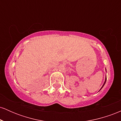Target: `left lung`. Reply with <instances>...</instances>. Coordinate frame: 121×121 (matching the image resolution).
Segmentation results:
<instances>
[{
    "mask_svg": "<svg viewBox=\"0 0 121 121\" xmlns=\"http://www.w3.org/2000/svg\"><path fill=\"white\" fill-rule=\"evenodd\" d=\"M106 77H105V82H104V83L103 85H102V87H101V88L100 89V90H99V91H101V89H102V87H104V85H105V83H106Z\"/></svg>",
    "mask_w": 121,
    "mask_h": 121,
    "instance_id": "left-lung-1",
    "label": "left lung"
}]
</instances>
